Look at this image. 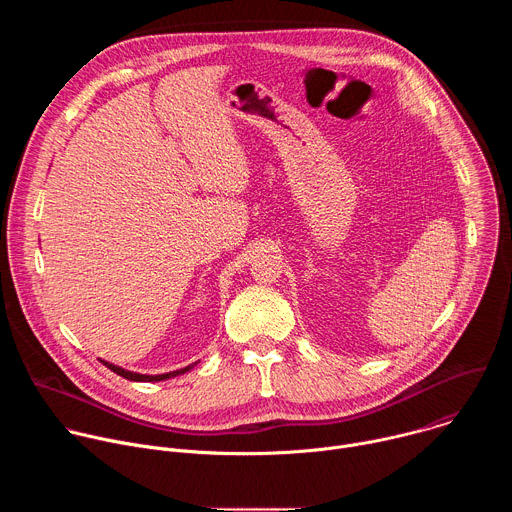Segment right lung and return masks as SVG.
Instances as JSON below:
<instances>
[{
  "mask_svg": "<svg viewBox=\"0 0 512 512\" xmlns=\"http://www.w3.org/2000/svg\"><path fill=\"white\" fill-rule=\"evenodd\" d=\"M107 369H111L115 375L127 379V381H143V383H154V381H166V379H172V377H178V375H184L186 371H190V367L186 369H180V371H174V373H166V375H137V373H129V371H123L119 367H115V364H109L105 360H101Z\"/></svg>",
  "mask_w": 512,
  "mask_h": 512,
  "instance_id": "add662e5",
  "label": "right lung"
}]
</instances>
